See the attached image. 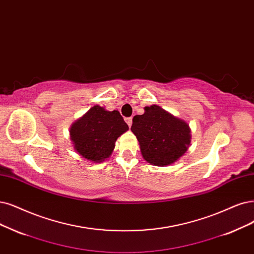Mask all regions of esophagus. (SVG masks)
Instances as JSON below:
<instances>
[{
  "label": "esophagus",
  "mask_w": 254,
  "mask_h": 254,
  "mask_svg": "<svg viewBox=\"0 0 254 254\" xmlns=\"http://www.w3.org/2000/svg\"><path fill=\"white\" fill-rule=\"evenodd\" d=\"M126 122L127 124V126L130 127H132V124H133V120H132V118L130 117H128V118H126Z\"/></svg>",
  "instance_id": "34e87169"
}]
</instances>
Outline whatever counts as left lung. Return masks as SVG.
I'll use <instances>...</instances> for the list:
<instances>
[{"mask_svg": "<svg viewBox=\"0 0 254 254\" xmlns=\"http://www.w3.org/2000/svg\"><path fill=\"white\" fill-rule=\"evenodd\" d=\"M130 129L144 160L156 166L173 164L190 144V126L157 105L145 107L144 114L134 116Z\"/></svg>", "mask_w": 254, "mask_h": 254, "instance_id": "left-lung-1", "label": "left lung"}]
</instances>
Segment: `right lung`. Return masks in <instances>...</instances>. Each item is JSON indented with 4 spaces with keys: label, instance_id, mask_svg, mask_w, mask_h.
<instances>
[{
    "label": "right lung",
    "instance_id": "1",
    "mask_svg": "<svg viewBox=\"0 0 254 254\" xmlns=\"http://www.w3.org/2000/svg\"><path fill=\"white\" fill-rule=\"evenodd\" d=\"M127 129L118 111L94 106L71 126L70 138L81 157L98 163L111 156L117 138Z\"/></svg>",
    "mask_w": 254,
    "mask_h": 254
}]
</instances>
